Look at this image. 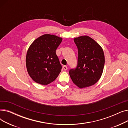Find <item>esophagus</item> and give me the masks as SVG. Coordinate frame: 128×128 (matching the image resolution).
<instances>
[{
  "label": "esophagus",
  "mask_w": 128,
  "mask_h": 128,
  "mask_svg": "<svg viewBox=\"0 0 128 128\" xmlns=\"http://www.w3.org/2000/svg\"><path fill=\"white\" fill-rule=\"evenodd\" d=\"M63 68L64 70H68V67H67L66 66H63Z\"/></svg>",
  "instance_id": "obj_1"
}]
</instances>
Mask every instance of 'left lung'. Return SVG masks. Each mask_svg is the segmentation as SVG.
I'll list each match as a JSON object with an SVG mask.
<instances>
[{
	"label": "left lung",
	"mask_w": 128,
	"mask_h": 128,
	"mask_svg": "<svg viewBox=\"0 0 128 128\" xmlns=\"http://www.w3.org/2000/svg\"><path fill=\"white\" fill-rule=\"evenodd\" d=\"M74 40L78 51V65L69 73L72 82L82 89L98 81L103 73L105 56L101 46L89 36L78 37Z\"/></svg>",
	"instance_id": "1"
}]
</instances>
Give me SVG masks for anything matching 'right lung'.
I'll return each mask as SVG.
<instances>
[{"mask_svg":"<svg viewBox=\"0 0 128 128\" xmlns=\"http://www.w3.org/2000/svg\"><path fill=\"white\" fill-rule=\"evenodd\" d=\"M62 41L61 37L44 34L30 46L26 56V68L36 83L48 84L54 81L61 72L62 66L56 51Z\"/></svg>","mask_w":128,"mask_h":128,"instance_id":"1","label":"right lung"}]
</instances>
